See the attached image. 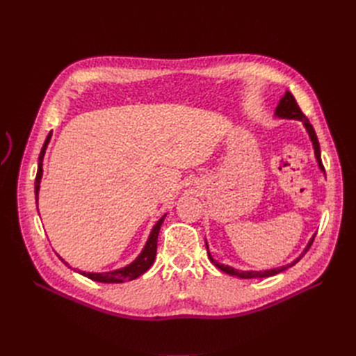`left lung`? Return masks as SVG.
Wrapping results in <instances>:
<instances>
[{
	"instance_id": "8db88e82",
	"label": "left lung",
	"mask_w": 356,
	"mask_h": 356,
	"mask_svg": "<svg viewBox=\"0 0 356 356\" xmlns=\"http://www.w3.org/2000/svg\"><path fill=\"white\" fill-rule=\"evenodd\" d=\"M275 115H277V117H280V118L298 120V121H302V122H304V126H305L307 131H309V134H310V139H312V142H313V148H314L316 159H318V163H319L321 169L325 172V168H323V165H322V160H321V148H319V140H318V136H316L314 129H313V126L310 124L309 118L305 117L304 112L301 111V108L298 106V103H296L295 97H293V95H292L289 91H286V94H284L283 97H282L280 103H278V106H277V109H275ZM314 236H316V235H314ZM314 236L310 239V243L307 244V247H305L304 252L301 253V256L298 257L296 261H293V264H289V265L282 266V268H275V270H268V271H238V270H234V268H230V266H227V265H223V264H218V262H216L214 259H213V256H211V253H209L208 244H207V250H208V257H209V261L213 262V264L218 268V270H222L223 273L230 274V275H236V277H239V278H262V277H271V275H275V274H278V273H283V271H286V270H287V268H291L292 265H295V264H296L298 261H300V259H301L307 252H309V248L312 247V244H313V241H314Z\"/></svg>"
}]
</instances>
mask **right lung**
Here are the masks:
<instances>
[{"mask_svg":"<svg viewBox=\"0 0 356 356\" xmlns=\"http://www.w3.org/2000/svg\"><path fill=\"white\" fill-rule=\"evenodd\" d=\"M51 136H52V131L47 134V138L43 143V148L40 151V156H38V169H37V175H35V202L38 200V188H40V179H42V174H43V169H42L43 163L42 161L44 157V151H46L47 143H49V140H51ZM165 217L166 216H163L157 222V225L152 227L151 235L147 241V245L143 247L142 253L138 256L136 261L131 262L130 265L121 268V270L109 271V273H83V271H79V273L85 277L91 278V280L100 282V283H122L127 280H134V278H138L143 273H147L151 268V265L154 264L156 253H157V238H159V232H160V226L163 223V220H165ZM64 264L69 265L67 262H64Z\"/></svg>","mask_w":356,"mask_h":356,"instance_id":"1","label":"right lung"}]
</instances>
